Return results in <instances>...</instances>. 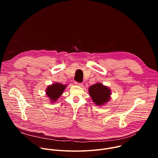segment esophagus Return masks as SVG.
<instances>
[{
    "label": "esophagus",
    "instance_id": "esophagus-1",
    "mask_svg": "<svg viewBox=\"0 0 158 158\" xmlns=\"http://www.w3.org/2000/svg\"><path fill=\"white\" fill-rule=\"evenodd\" d=\"M74 84H75L76 85H79V86H82V85H83L82 83H79V82H75Z\"/></svg>",
    "mask_w": 158,
    "mask_h": 158
}]
</instances>
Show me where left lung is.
Segmentation results:
<instances>
[{
    "mask_svg": "<svg viewBox=\"0 0 158 158\" xmlns=\"http://www.w3.org/2000/svg\"><path fill=\"white\" fill-rule=\"evenodd\" d=\"M89 93L97 106L103 105L109 101L110 96V90L101 83H97L89 87Z\"/></svg>",
    "mask_w": 158,
    "mask_h": 158,
    "instance_id": "1",
    "label": "left lung"
}]
</instances>
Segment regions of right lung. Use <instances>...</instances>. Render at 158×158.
Here are the masks:
<instances>
[{"label":"right lung","instance_id":"right-lung-1","mask_svg":"<svg viewBox=\"0 0 158 158\" xmlns=\"http://www.w3.org/2000/svg\"><path fill=\"white\" fill-rule=\"evenodd\" d=\"M65 87L66 85L61 84L58 82L53 84L49 85L46 89V94L51 102H54L62 95Z\"/></svg>","mask_w":158,"mask_h":158}]
</instances>
